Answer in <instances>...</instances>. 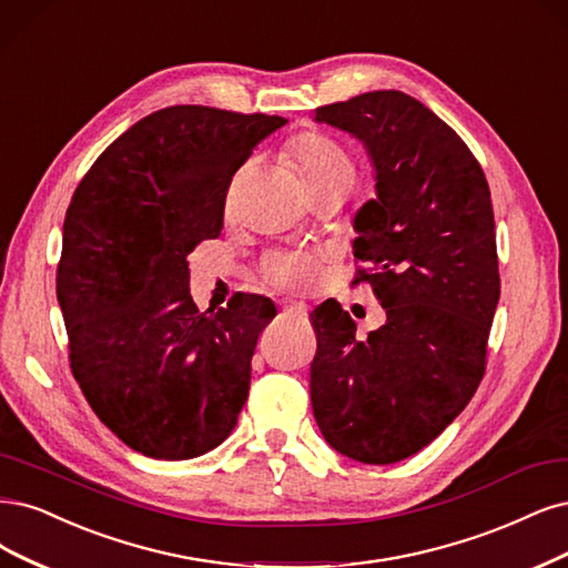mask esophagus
<instances>
[{"label": "esophagus", "mask_w": 568, "mask_h": 568, "mask_svg": "<svg viewBox=\"0 0 568 568\" xmlns=\"http://www.w3.org/2000/svg\"><path fill=\"white\" fill-rule=\"evenodd\" d=\"M282 310L284 312H293V315H305V303H301V301H284Z\"/></svg>", "instance_id": "esophagus-1"}]
</instances>
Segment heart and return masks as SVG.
Returning a JSON list of instances; mask_svg holds the SVG:
<instances>
[{
	"label": "heart",
	"mask_w": 568,
	"mask_h": 568,
	"mask_svg": "<svg viewBox=\"0 0 568 568\" xmlns=\"http://www.w3.org/2000/svg\"><path fill=\"white\" fill-rule=\"evenodd\" d=\"M286 158L298 171L305 185H324V183H349L355 181V160L349 150L336 141L334 135L324 131L310 129L293 135L286 145ZM315 258L307 253L288 251L275 253L265 258L263 275L275 286L301 288L307 286L315 277Z\"/></svg>",
	"instance_id": "heart-1"
}]
</instances>
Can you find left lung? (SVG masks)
Instances as JSON below:
<instances>
[{
    "instance_id": "1",
    "label": "left lung",
    "mask_w": 568,
    "mask_h": 568,
    "mask_svg": "<svg viewBox=\"0 0 568 568\" xmlns=\"http://www.w3.org/2000/svg\"><path fill=\"white\" fill-rule=\"evenodd\" d=\"M355 133L376 166L378 200L355 219V277L387 322L359 341L336 303L310 320V397L343 456L389 465L437 439L477 393L500 296L486 175L460 135L404 91H368L315 110Z\"/></svg>"
}]
</instances>
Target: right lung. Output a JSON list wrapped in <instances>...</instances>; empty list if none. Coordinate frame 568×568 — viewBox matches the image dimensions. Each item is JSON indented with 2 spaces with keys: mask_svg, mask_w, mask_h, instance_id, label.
I'll return each instance as SVG.
<instances>
[{
  "mask_svg": "<svg viewBox=\"0 0 568 568\" xmlns=\"http://www.w3.org/2000/svg\"><path fill=\"white\" fill-rule=\"evenodd\" d=\"M284 124L171 105L110 143L72 194L55 272L70 371L93 414L143 456H202L237 425L277 310L240 293L200 312L187 253L219 237L232 175Z\"/></svg>",
  "mask_w": 568,
  "mask_h": 568,
  "instance_id": "1",
  "label": "right lung"
}]
</instances>
